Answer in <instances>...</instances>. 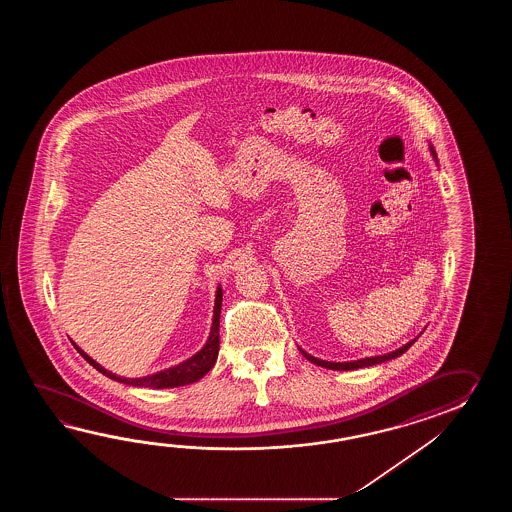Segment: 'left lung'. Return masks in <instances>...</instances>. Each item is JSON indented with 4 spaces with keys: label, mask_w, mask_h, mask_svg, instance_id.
Returning a JSON list of instances; mask_svg holds the SVG:
<instances>
[{
    "label": "left lung",
    "mask_w": 512,
    "mask_h": 512,
    "mask_svg": "<svg viewBox=\"0 0 512 512\" xmlns=\"http://www.w3.org/2000/svg\"><path fill=\"white\" fill-rule=\"evenodd\" d=\"M430 153H432V157L435 159V163H437V155H435L434 146L430 144ZM419 338V337H417ZM410 340L408 344H404L399 349H395L392 353H386V355H377V357H366V359L359 360H349V362H329V360L316 359L313 355H309V353H305L304 349H300V353L304 355L305 359L309 360V362H313L316 366H322V368H327V370H337V371H348V370H357V368H368V366H373V364H381V362H386V360L395 359V357H401L406 349L410 348L412 344H414L415 340Z\"/></svg>",
    "instance_id": "8db88e82"
}]
</instances>
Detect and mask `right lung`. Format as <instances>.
I'll return each instance as SVG.
<instances>
[{"instance_id":"obj_1","label":"right lung","mask_w":512,"mask_h":512,"mask_svg":"<svg viewBox=\"0 0 512 512\" xmlns=\"http://www.w3.org/2000/svg\"><path fill=\"white\" fill-rule=\"evenodd\" d=\"M221 302H223V289H221V283L216 289V300H214V316H212V326H210V335H208L205 346L197 351L196 355H192L190 359L183 360L181 364L172 366L168 370L157 371L152 375H146V377H139V379H126V377H120L113 371L106 370L98 364L97 360L91 359L87 355L86 351L78 348L75 344V348L78 349V353L84 357V359L95 368L100 371L102 375H106L113 381L122 382V384H128V386H144V388H153V390H163V388H177V386H186V384H192V382L199 381L207 375L208 371L214 368L216 360H218L219 353V315H221Z\"/></svg>"}]
</instances>
